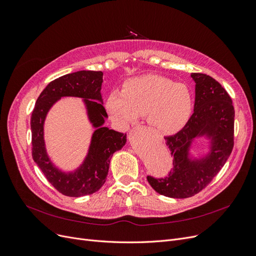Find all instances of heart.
<instances>
[{
  "instance_id": "b5f03b06",
  "label": "heart",
  "mask_w": 256,
  "mask_h": 256,
  "mask_svg": "<svg viewBox=\"0 0 256 256\" xmlns=\"http://www.w3.org/2000/svg\"><path fill=\"white\" fill-rule=\"evenodd\" d=\"M106 109L120 127L134 125L146 115L152 129L160 134H172L188 122L193 95L186 84L159 74H144L127 81L124 90L110 92Z\"/></svg>"
}]
</instances>
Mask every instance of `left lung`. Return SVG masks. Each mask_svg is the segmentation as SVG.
Listing matches in <instances>:
<instances>
[{
    "label": "left lung",
    "instance_id": "8db88e82",
    "mask_svg": "<svg viewBox=\"0 0 256 256\" xmlns=\"http://www.w3.org/2000/svg\"><path fill=\"white\" fill-rule=\"evenodd\" d=\"M196 83L194 110L184 127L166 138L173 166L166 178L147 176L152 188L168 198H186L202 191L226 164L234 146L235 111L221 84L204 74H191ZM196 140L204 150L194 155Z\"/></svg>",
    "mask_w": 256,
    "mask_h": 256
}]
</instances>
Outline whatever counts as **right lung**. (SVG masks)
I'll return each instance as SVG.
<instances>
[{"instance_id":"add662e5","label":"right lung","mask_w":256,"mask_h":256,"mask_svg":"<svg viewBox=\"0 0 256 256\" xmlns=\"http://www.w3.org/2000/svg\"><path fill=\"white\" fill-rule=\"evenodd\" d=\"M102 72L81 70L62 76L50 82L37 98L30 118L33 159L49 182L64 196L80 198L97 192L106 182L112 154L127 143V134L106 127L108 114L104 108ZM79 98L89 122L94 129L82 164L63 170L48 156L44 140V124L52 108L60 98Z\"/></svg>"}]
</instances>
